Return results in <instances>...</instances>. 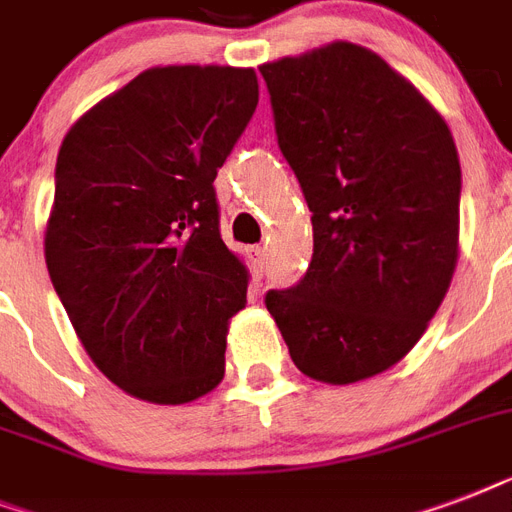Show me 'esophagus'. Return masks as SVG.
<instances>
[{"label": "esophagus", "mask_w": 512, "mask_h": 512, "mask_svg": "<svg viewBox=\"0 0 512 512\" xmlns=\"http://www.w3.org/2000/svg\"><path fill=\"white\" fill-rule=\"evenodd\" d=\"M247 257H249V265H252V273H255V279H260V276H263V265H265V249L249 247Z\"/></svg>", "instance_id": "1"}]
</instances>
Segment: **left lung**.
<instances>
[{
    "label": "left lung",
    "instance_id": "left-lung-1",
    "mask_svg": "<svg viewBox=\"0 0 512 512\" xmlns=\"http://www.w3.org/2000/svg\"><path fill=\"white\" fill-rule=\"evenodd\" d=\"M311 209L313 257L265 308L289 356L348 385L398 364L452 284L462 172L436 108L377 52L332 42L260 66Z\"/></svg>",
    "mask_w": 512,
    "mask_h": 512
}]
</instances>
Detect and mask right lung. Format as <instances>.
I'll return each mask as SVG.
<instances>
[{"instance_id":"right-lung-1","label":"right lung","mask_w":512,"mask_h":512,"mask_svg":"<svg viewBox=\"0 0 512 512\" xmlns=\"http://www.w3.org/2000/svg\"><path fill=\"white\" fill-rule=\"evenodd\" d=\"M257 95L252 68H148L63 138L44 260L84 350L130 396L188 404L223 380L249 276L212 183Z\"/></svg>"}]
</instances>
